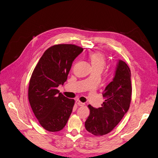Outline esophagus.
I'll return each instance as SVG.
<instances>
[{"label":"esophagus","mask_w":158,"mask_h":158,"mask_svg":"<svg viewBox=\"0 0 158 158\" xmlns=\"http://www.w3.org/2000/svg\"><path fill=\"white\" fill-rule=\"evenodd\" d=\"M76 103H77L79 106H84V105H85L84 103H82L81 102H80L79 100H78V99L76 101Z\"/></svg>","instance_id":"34e87169"}]
</instances>
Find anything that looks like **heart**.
I'll return each mask as SVG.
<instances>
[{
	"label": "heart",
	"instance_id": "obj_1",
	"mask_svg": "<svg viewBox=\"0 0 158 158\" xmlns=\"http://www.w3.org/2000/svg\"><path fill=\"white\" fill-rule=\"evenodd\" d=\"M89 58L93 69H100L103 70L106 64V59L102 53L99 52L91 53L89 55Z\"/></svg>",
	"mask_w": 158,
	"mask_h": 158
}]
</instances>
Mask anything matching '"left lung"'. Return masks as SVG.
Wrapping results in <instances>:
<instances>
[{
	"label": "left lung",
	"instance_id": "1",
	"mask_svg": "<svg viewBox=\"0 0 158 158\" xmlns=\"http://www.w3.org/2000/svg\"><path fill=\"white\" fill-rule=\"evenodd\" d=\"M131 73L127 64L119 60L113 81L105 88L103 96L105 99L102 107L95 108L90 105V114L85 127L96 136L110 132L128 111L131 102Z\"/></svg>",
	"mask_w": 158,
	"mask_h": 158
}]
</instances>
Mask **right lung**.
Returning <instances> with one entry per match:
<instances>
[{"label": "right lung", "mask_w": 158, "mask_h": 158, "mask_svg": "<svg viewBox=\"0 0 158 158\" xmlns=\"http://www.w3.org/2000/svg\"><path fill=\"white\" fill-rule=\"evenodd\" d=\"M83 48L72 44L48 48L35 67L29 84L28 99L40 124L49 132L65 126L75 101L57 89L67 79L72 64Z\"/></svg>", "instance_id": "add662e5"}]
</instances>
